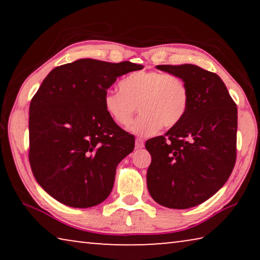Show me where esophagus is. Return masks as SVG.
<instances>
[{
    "instance_id": "34e87169",
    "label": "esophagus",
    "mask_w": 260,
    "mask_h": 260,
    "mask_svg": "<svg viewBox=\"0 0 260 260\" xmlns=\"http://www.w3.org/2000/svg\"><path fill=\"white\" fill-rule=\"evenodd\" d=\"M143 147H144V141L142 139H140V138H136V140H135V148L136 149H141V148H143Z\"/></svg>"
}]
</instances>
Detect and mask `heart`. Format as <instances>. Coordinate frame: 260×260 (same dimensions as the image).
I'll use <instances>...</instances> for the list:
<instances>
[{
    "label": "heart",
    "mask_w": 260,
    "mask_h": 260,
    "mask_svg": "<svg viewBox=\"0 0 260 260\" xmlns=\"http://www.w3.org/2000/svg\"><path fill=\"white\" fill-rule=\"evenodd\" d=\"M103 105L109 117L121 127L131 124L139 107L142 114L132 131L139 135H151L161 126L171 128L181 122L188 110L189 90L178 76L139 71L122 79L120 90H108Z\"/></svg>",
    "instance_id": "obj_1"
}]
</instances>
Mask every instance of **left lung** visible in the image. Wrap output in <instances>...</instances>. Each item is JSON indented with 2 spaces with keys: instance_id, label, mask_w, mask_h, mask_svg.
<instances>
[{
  "instance_id": "left-lung-1",
  "label": "left lung",
  "mask_w": 260,
  "mask_h": 260,
  "mask_svg": "<svg viewBox=\"0 0 260 260\" xmlns=\"http://www.w3.org/2000/svg\"><path fill=\"white\" fill-rule=\"evenodd\" d=\"M186 82V116L146 142L151 155L148 190L158 204L189 209L213 196L236 161L237 108L219 76L191 64L157 65Z\"/></svg>"
}]
</instances>
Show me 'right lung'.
Segmentation results:
<instances>
[{"instance_id":"add662e5","label":"right lung","mask_w":260,"mask_h":260,"mask_svg":"<svg viewBox=\"0 0 260 260\" xmlns=\"http://www.w3.org/2000/svg\"><path fill=\"white\" fill-rule=\"evenodd\" d=\"M142 69L85 58L55 68L42 81L29 105L28 159L55 200L85 209L108 199L135 139L109 117L103 98L118 77Z\"/></svg>"}]
</instances>
